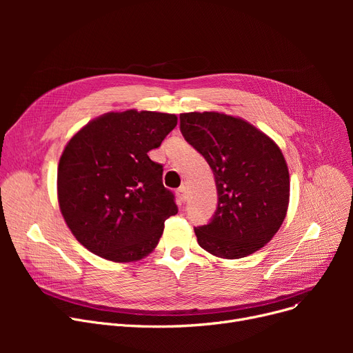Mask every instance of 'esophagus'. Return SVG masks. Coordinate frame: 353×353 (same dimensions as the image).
<instances>
[{
	"label": "esophagus",
	"instance_id": "esophagus-1",
	"mask_svg": "<svg viewBox=\"0 0 353 353\" xmlns=\"http://www.w3.org/2000/svg\"><path fill=\"white\" fill-rule=\"evenodd\" d=\"M188 196H189V193H188V188L186 186H181V188L177 189V197H179V200L181 203H184V201L188 200Z\"/></svg>",
	"mask_w": 353,
	"mask_h": 353
}]
</instances>
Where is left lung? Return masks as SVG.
I'll list each match as a JSON object with an SVG mask.
<instances>
[{"label": "left lung", "instance_id": "obj_1", "mask_svg": "<svg viewBox=\"0 0 353 353\" xmlns=\"http://www.w3.org/2000/svg\"><path fill=\"white\" fill-rule=\"evenodd\" d=\"M180 132L209 163L217 208L194 228L200 248L240 259L263 248L282 226L289 205V170L281 148L261 130L228 114H180Z\"/></svg>", "mask_w": 353, "mask_h": 353}]
</instances>
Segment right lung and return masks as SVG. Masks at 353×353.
<instances>
[{"label":"right lung","instance_id":"obj_1","mask_svg":"<svg viewBox=\"0 0 353 353\" xmlns=\"http://www.w3.org/2000/svg\"><path fill=\"white\" fill-rule=\"evenodd\" d=\"M177 124L174 114L127 110L90 121L65 145L59 203L79 242L113 262H133L159 243L176 214L163 165L148 157Z\"/></svg>","mask_w":353,"mask_h":353}]
</instances>
